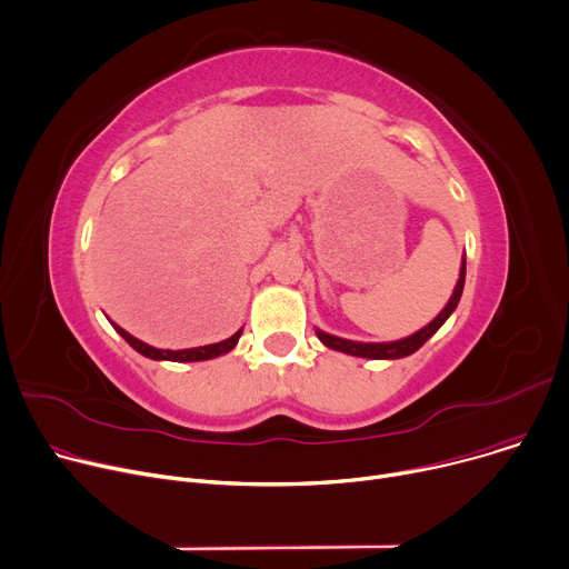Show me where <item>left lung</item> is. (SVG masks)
<instances>
[{"instance_id":"obj_1","label":"left lung","mask_w":569,"mask_h":569,"mask_svg":"<svg viewBox=\"0 0 569 569\" xmlns=\"http://www.w3.org/2000/svg\"><path fill=\"white\" fill-rule=\"evenodd\" d=\"M463 280H466V257H461V266H459V280L455 284V291L450 296V300L446 303V308L433 317L425 328L416 330L413 336L402 338V340H395V342H356V340H345L338 336H330V332L317 328V338L332 351H342L349 356H358V358H372V360H397V358H405L416 353L431 336L437 332L448 317L455 312L461 291H463Z\"/></svg>"}]
</instances>
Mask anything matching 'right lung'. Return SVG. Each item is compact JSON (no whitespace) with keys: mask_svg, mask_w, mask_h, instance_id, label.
I'll return each instance as SVG.
<instances>
[{"mask_svg":"<svg viewBox=\"0 0 569 569\" xmlns=\"http://www.w3.org/2000/svg\"><path fill=\"white\" fill-rule=\"evenodd\" d=\"M110 323L114 326V330L119 332V336H121L132 349H136L138 353L147 356V358H151V360H172V362H197V360H211V358L224 356V353H229L233 347L239 345V338H241V332H243V328H239L237 332H233L231 338H227V340H222V342L172 351V349H156V347H151V345H147V342H142V340H138V338H132L128 330H123V328L117 326L114 321H110Z\"/></svg>","mask_w":569,"mask_h":569,"instance_id":"right-lung-1","label":"right lung"}]
</instances>
